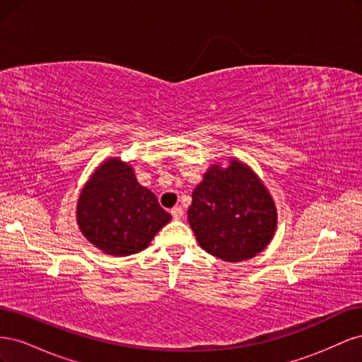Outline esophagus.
Returning a JSON list of instances; mask_svg holds the SVG:
<instances>
[{
    "instance_id": "obj_1",
    "label": "esophagus",
    "mask_w": 362,
    "mask_h": 362,
    "mask_svg": "<svg viewBox=\"0 0 362 362\" xmlns=\"http://www.w3.org/2000/svg\"><path fill=\"white\" fill-rule=\"evenodd\" d=\"M170 214H172L173 218H177V221H178V218H181L184 216V210L181 206H173L170 210Z\"/></svg>"
}]
</instances>
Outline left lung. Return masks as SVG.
Listing matches in <instances>:
<instances>
[{
  "instance_id": "obj_1",
  "label": "left lung",
  "mask_w": 362,
  "mask_h": 362,
  "mask_svg": "<svg viewBox=\"0 0 362 362\" xmlns=\"http://www.w3.org/2000/svg\"><path fill=\"white\" fill-rule=\"evenodd\" d=\"M189 223L201 247L225 261L255 257L276 229L272 196L246 164L213 166L192 193Z\"/></svg>"
}]
</instances>
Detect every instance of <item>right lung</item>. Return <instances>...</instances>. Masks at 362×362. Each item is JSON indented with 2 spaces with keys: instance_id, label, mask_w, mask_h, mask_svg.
Wrapping results in <instances>:
<instances>
[{
  "instance_id": "right-lung-1",
  "label": "right lung",
  "mask_w": 362,
  "mask_h": 362,
  "mask_svg": "<svg viewBox=\"0 0 362 362\" xmlns=\"http://www.w3.org/2000/svg\"><path fill=\"white\" fill-rule=\"evenodd\" d=\"M170 214L156 194L137 182L133 168L107 160L92 175L76 205V222L92 245L108 255L127 257L144 250Z\"/></svg>"
}]
</instances>
